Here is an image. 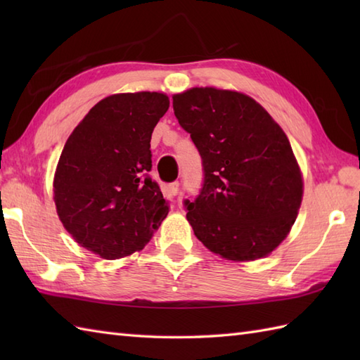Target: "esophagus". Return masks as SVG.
Here are the masks:
<instances>
[{
	"mask_svg": "<svg viewBox=\"0 0 360 360\" xmlns=\"http://www.w3.org/2000/svg\"><path fill=\"white\" fill-rule=\"evenodd\" d=\"M168 193H170L172 198L179 193V182H173V184L168 186Z\"/></svg>",
	"mask_w": 360,
	"mask_h": 360,
	"instance_id": "1",
	"label": "esophagus"
}]
</instances>
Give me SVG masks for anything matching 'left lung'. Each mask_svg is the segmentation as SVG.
Wrapping results in <instances>:
<instances>
[{
	"label": "left lung",
	"mask_w": 360,
	"mask_h": 360,
	"mask_svg": "<svg viewBox=\"0 0 360 360\" xmlns=\"http://www.w3.org/2000/svg\"><path fill=\"white\" fill-rule=\"evenodd\" d=\"M173 108L204 165L201 195L186 201L196 238L232 262L272 254L303 200V174L283 128L233 89L190 88L173 96Z\"/></svg>",
	"instance_id": "1"
}]
</instances>
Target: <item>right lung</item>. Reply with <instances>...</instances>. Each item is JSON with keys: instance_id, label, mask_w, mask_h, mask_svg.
Masks as SVG:
<instances>
[{"instance_id": "right-lung-1", "label": "right lung", "mask_w": 360, "mask_h": 360, "mask_svg": "<svg viewBox=\"0 0 360 360\" xmlns=\"http://www.w3.org/2000/svg\"><path fill=\"white\" fill-rule=\"evenodd\" d=\"M168 106V96L156 91L111 94L68 137L53 173V202L72 238L101 258L143 249L167 217L148 172L151 133Z\"/></svg>"}]
</instances>
